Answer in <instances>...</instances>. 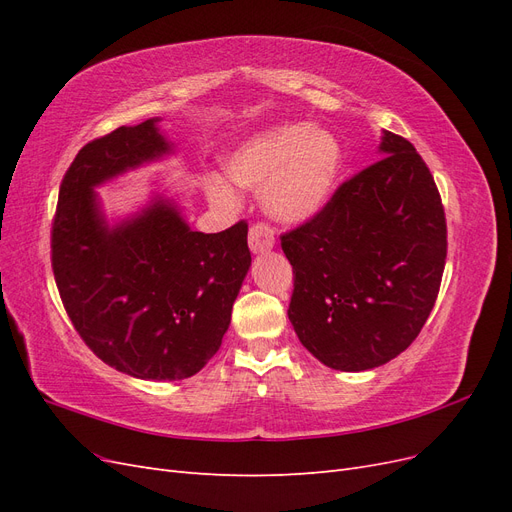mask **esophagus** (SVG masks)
<instances>
[{
	"label": "esophagus",
	"mask_w": 512,
	"mask_h": 512,
	"mask_svg": "<svg viewBox=\"0 0 512 512\" xmlns=\"http://www.w3.org/2000/svg\"><path fill=\"white\" fill-rule=\"evenodd\" d=\"M247 243H250V250L254 254H262V252H269L273 243H275V232L269 224H252L250 228V237H247Z\"/></svg>",
	"instance_id": "obj_1"
}]
</instances>
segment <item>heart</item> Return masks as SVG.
<instances>
[{"instance_id": "b5f03b06", "label": "heart", "mask_w": 512, "mask_h": 512, "mask_svg": "<svg viewBox=\"0 0 512 512\" xmlns=\"http://www.w3.org/2000/svg\"><path fill=\"white\" fill-rule=\"evenodd\" d=\"M232 183L262 196L271 218L301 224L327 205L342 168V147L322 128L288 123L247 138L226 158ZM215 205H232L235 194L220 179L207 183Z\"/></svg>"}]
</instances>
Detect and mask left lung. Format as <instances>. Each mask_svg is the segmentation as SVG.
Here are the masks:
<instances>
[{"label":"left lung","mask_w":512,"mask_h":512,"mask_svg":"<svg viewBox=\"0 0 512 512\" xmlns=\"http://www.w3.org/2000/svg\"><path fill=\"white\" fill-rule=\"evenodd\" d=\"M380 153L312 220L282 235L294 273V333L339 371L374 369L404 352L429 318L444 273L446 218L427 164L389 130Z\"/></svg>","instance_id":"left-lung-1"}]
</instances>
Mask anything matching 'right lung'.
Listing matches in <instances>:
<instances>
[{"label":"right lung","mask_w":512,"mask_h":512,"mask_svg":"<svg viewBox=\"0 0 512 512\" xmlns=\"http://www.w3.org/2000/svg\"><path fill=\"white\" fill-rule=\"evenodd\" d=\"M156 123L121 126L76 153L59 188L51 265L98 359L141 380H183L220 350L252 256L243 220L205 235L166 198L106 224L96 185L173 151Z\"/></svg>","instance_id":"obj_1"}]
</instances>
